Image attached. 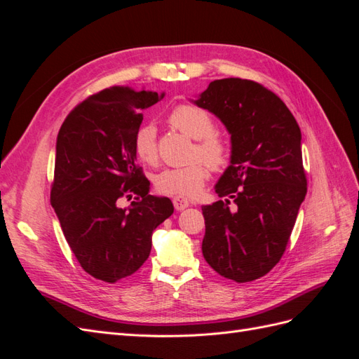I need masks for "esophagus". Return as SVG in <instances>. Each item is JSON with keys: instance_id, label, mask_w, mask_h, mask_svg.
Here are the masks:
<instances>
[{"instance_id": "esophagus-1", "label": "esophagus", "mask_w": 359, "mask_h": 359, "mask_svg": "<svg viewBox=\"0 0 359 359\" xmlns=\"http://www.w3.org/2000/svg\"><path fill=\"white\" fill-rule=\"evenodd\" d=\"M189 205H190V202H189L186 198H182V196H177V198H173V206H175V210H177V211H182V210H186Z\"/></svg>"}]
</instances>
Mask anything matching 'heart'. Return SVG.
<instances>
[{
  "label": "heart",
  "mask_w": 359,
  "mask_h": 359,
  "mask_svg": "<svg viewBox=\"0 0 359 359\" xmlns=\"http://www.w3.org/2000/svg\"><path fill=\"white\" fill-rule=\"evenodd\" d=\"M169 123L184 135L198 140L193 149V158L202 157L214 169L226 165L227 148L223 140L214 135L215 126L208 112L193 104H181L170 112ZM133 148L140 161L153 165L157 160L156 127L153 124L137 128ZM204 162L196 160L186 166L161 169L154 177L156 189L170 196H194L208 177V166Z\"/></svg>",
  "instance_id": "b5f03b06"
}]
</instances>
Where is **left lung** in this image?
Segmentation results:
<instances>
[{"label":"left lung","instance_id":"obj_1","mask_svg":"<svg viewBox=\"0 0 359 359\" xmlns=\"http://www.w3.org/2000/svg\"><path fill=\"white\" fill-rule=\"evenodd\" d=\"M191 102L231 135V163L215 184L224 201L202 206V253L220 276L245 283L283 256L306 199L301 130L287 106L253 81H212Z\"/></svg>","mask_w":359,"mask_h":359}]
</instances>
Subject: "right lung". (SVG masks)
<instances>
[{
    "mask_svg": "<svg viewBox=\"0 0 359 359\" xmlns=\"http://www.w3.org/2000/svg\"><path fill=\"white\" fill-rule=\"evenodd\" d=\"M163 97L112 86L76 106L58 132L50 203L81 266L107 283L144 265L153 232L173 212L169 198L149 194L133 148L142 111ZM133 194L127 209L117 205Z\"/></svg>",
    "mask_w": 359,
    "mask_h": 359,
    "instance_id": "add662e5",
    "label": "right lung"
}]
</instances>
